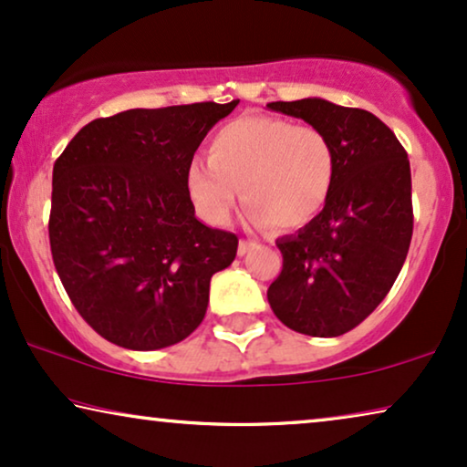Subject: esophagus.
Segmentation results:
<instances>
[{
  "instance_id": "esophagus-1",
  "label": "esophagus",
  "mask_w": 467,
  "mask_h": 467,
  "mask_svg": "<svg viewBox=\"0 0 467 467\" xmlns=\"http://www.w3.org/2000/svg\"><path fill=\"white\" fill-rule=\"evenodd\" d=\"M251 248H254V242H251V240H240V244H238V254L240 257H244V254L251 251Z\"/></svg>"
}]
</instances>
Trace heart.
Returning a JSON list of instances; mask_svg holds the SVG:
<instances>
[{"instance_id": "1", "label": "heart", "mask_w": 467, "mask_h": 467, "mask_svg": "<svg viewBox=\"0 0 467 467\" xmlns=\"http://www.w3.org/2000/svg\"><path fill=\"white\" fill-rule=\"evenodd\" d=\"M336 178V152L321 130L274 117H240L223 125L206 159L187 165V191L210 225L232 219L235 200L253 227L297 229L321 213Z\"/></svg>"}]
</instances>
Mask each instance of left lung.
I'll return each mask as SVG.
<instances>
[{
    "instance_id": "obj_1",
    "label": "left lung",
    "mask_w": 467,
    "mask_h": 467,
    "mask_svg": "<svg viewBox=\"0 0 467 467\" xmlns=\"http://www.w3.org/2000/svg\"><path fill=\"white\" fill-rule=\"evenodd\" d=\"M329 138L336 178L321 213L283 235V272L267 289L274 315L304 336L336 337L372 315L404 265L412 238L410 161L372 112L321 98L272 101Z\"/></svg>"
}]
</instances>
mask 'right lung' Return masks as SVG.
Returning a JSON list of instances; mask_svg holds the SVG:
<instances>
[{
	"mask_svg": "<svg viewBox=\"0 0 467 467\" xmlns=\"http://www.w3.org/2000/svg\"><path fill=\"white\" fill-rule=\"evenodd\" d=\"M229 104L133 108L95 119L53 168L48 238L80 317L130 350L171 347L208 308L210 278L232 265L235 234L195 216L187 165Z\"/></svg>",
	"mask_w": 467,
	"mask_h": 467,
	"instance_id": "1",
	"label": "right lung"
}]
</instances>
